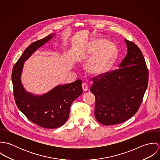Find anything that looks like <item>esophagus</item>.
<instances>
[{"mask_svg": "<svg viewBox=\"0 0 160 160\" xmlns=\"http://www.w3.org/2000/svg\"><path fill=\"white\" fill-rule=\"evenodd\" d=\"M82 90L84 92L87 91L88 90V86L86 83H83L82 84Z\"/></svg>", "mask_w": 160, "mask_h": 160, "instance_id": "34e87169", "label": "esophagus"}]
</instances>
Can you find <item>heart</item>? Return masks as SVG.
I'll use <instances>...</instances> for the list:
<instances>
[{
  "mask_svg": "<svg viewBox=\"0 0 160 160\" xmlns=\"http://www.w3.org/2000/svg\"><path fill=\"white\" fill-rule=\"evenodd\" d=\"M116 53V47L114 43L103 39L92 40L87 46L84 53L86 71L93 76L103 74L110 67Z\"/></svg>",
  "mask_w": 160,
  "mask_h": 160,
  "instance_id": "b5f03b06",
  "label": "heart"
}]
</instances>
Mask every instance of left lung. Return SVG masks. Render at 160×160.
I'll return each mask as SVG.
<instances>
[{"mask_svg":"<svg viewBox=\"0 0 160 160\" xmlns=\"http://www.w3.org/2000/svg\"><path fill=\"white\" fill-rule=\"evenodd\" d=\"M128 48L119 69L93 80L95 117L102 124L123 122L137 113L146 91L148 71L140 48L124 39Z\"/></svg>","mask_w":160,"mask_h":160,"instance_id":"8db88e82","label":"left lung"}]
</instances>
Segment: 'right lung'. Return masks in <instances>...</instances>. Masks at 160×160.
<instances>
[{
  "mask_svg": "<svg viewBox=\"0 0 160 160\" xmlns=\"http://www.w3.org/2000/svg\"><path fill=\"white\" fill-rule=\"evenodd\" d=\"M50 34L31 44L14 65L12 80L16 104L29 120L44 128L55 129L68 120L72 102L82 93L81 79L65 85L57 86L42 95L26 91L21 80L24 62L39 48L54 37Z\"/></svg>",
  "mask_w": 160,
  "mask_h": 160,
  "instance_id": "obj_1",
  "label": "right lung"
}]
</instances>
